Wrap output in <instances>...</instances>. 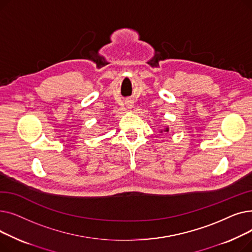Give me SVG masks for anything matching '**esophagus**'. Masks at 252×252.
Returning a JSON list of instances; mask_svg holds the SVG:
<instances>
[{
  "label": "esophagus",
  "instance_id": "34e87169",
  "mask_svg": "<svg viewBox=\"0 0 252 252\" xmlns=\"http://www.w3.org/2000/svg\"><path fill=\"white\" fill-rule=\"evenodd\" d=\"M129 106H131V105H129Z\"/></svg>",
  "mask_w": 252,
  "mask_h": 252
}]
</instances>
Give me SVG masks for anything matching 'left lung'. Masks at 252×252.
Segmentation results:
<instances>
[{"label":"left lung","instance_id":"1","mask_svg":"<svg viewBox=\"0 0 252 252\" xmlns=\"http://www.w3.org/2000/svg\"><path fill=\"white\" fill-rule=\"evenodd\" d=\"M168 130H169V128H168V127H165V128H164V131H165V133H167ZM161 131H162V130H161Z\"/></svg>","mask_w":252,"mask_h":252}]
</instances>
